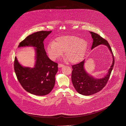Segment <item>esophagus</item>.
Returning <instances> with one entry per match:
<instances>
[{
  "mask_svg": "<svg viewBox=\"0 0 126 126\" xmlns=\"http://www.w3.org/2000/svg\"><path fill=\"white\" fill-rule=\"evenodd\" d=\"M64 66V65H63V64H59V65H58V67H63Z\"/></svg>",
  "mask_w": 126,
  "mask_h": 126,
  "instance_id": "obj_1",
  "label": "esophagus"
}]
</instances>
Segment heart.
Returning <instances> with one entry per match:
<instances>
[{
	"mask_svg": "<svg viewBox=\"0 0 126 126\" xmlns=\"http://www.w3.org/2000/svg\"><path fill=\"white\" fill-rule=\"evenodd\" d=\"M87 42L74 35L61 36L56 38L53 43L47 47V52L52 60L60 58L65 51L66 60L72 64L78 63L84 58L87 48Z\"/></svg>",
	"mask_w": 126,
	"mask_h": 126,
	"instance_id": "1",
	"label": "heart"
}]
</instances>
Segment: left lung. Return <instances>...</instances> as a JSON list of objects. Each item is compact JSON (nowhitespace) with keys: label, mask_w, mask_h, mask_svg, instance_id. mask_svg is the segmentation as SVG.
<instances>
[{"label":"left lung","mask_w":126,"mask_h":126,"mask_svg":"<svg viewBox=\"0 0 126 126\" xmlns=\"http://www.w3.org/2000/svg\"><path fill=\"white\" fill-rule=\"evenodd\" d=\"M89 32L93 39L91 49L101 44L106 46L111 54L112 62L107 74L100 78H95L86 72L84 66L85 59L79 64L72 66L71 80L74 87L79 94L86 96L96 94L103 89L108 82L114 65L113 54L108 42L96 33Z\"/></svg>","instance_id":"1"}]
</instances>
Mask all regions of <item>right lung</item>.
<instances>
[{
    "label": "right lung",
    "mask_w": 126,
    "mask_h": 126,
    "mask_svg": "<svg viewBox=\"0 0 126 126\" xmlns=\"http://www.w3.org/2000/svg\"><path fill=\"white\" fill-rule=\"evenodd\" d=\"M52 31H39L27 36L19 43L18 48L32 47L35 50V65L33 67L22 66L16 57L14 69L18 81L24 90L31 94L43 96L54 87L58 64L50 60L44 47V39Z\"/></svg>",
    "instance_id": "1"
}]
</instances>
